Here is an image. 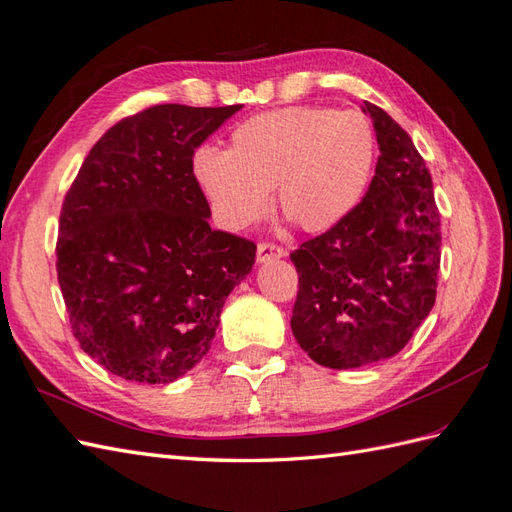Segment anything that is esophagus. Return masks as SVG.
Here are the masks:
<instances>
[{
    "mask_svg": "<svg viewBox=\"0 0 512 512\" xmlns=\"http://www.w3.org/2000/svg\"><path fill=\"white\" fill-rule=\"evenodd\" d=\"M284 256V249L276 243H258L256 258L258 263H269V260H278Z\"/></svg>",
    "mask_w": 512,
    "mask_h": 512,
    "instance_id": "34e87169",
    "label": "esophagus"
}]
</instances>
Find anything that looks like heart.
I'll use <instances>...</instances> for the list:
<instances>
[{"instance_id":"b5f03b06","label":"heart","mask_w":512,"mask_h":512,"mask_svg":"<svg viewBox=\"0 0 512 512\" xmlns=\"http://www.w3.org/2000/svg\"><path fill=\"white\" fill-rule=\"evenodd\" d=\"M376 134L363 112L297 106L239 123L228 152L199 147L193 178L223 230L239 232L269 210L306 232H326L360 204L376 167Z\"/></svg>"}]
</instances>
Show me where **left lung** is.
Here are the masks:
<instances>
[{
  "label": "left lung",
  "instance_id": "8db88e82",
  "mask_svg": "<svg viewBox=\"0 0 512 512\" xmlns=\"http://www.w3.org/2000/svg\"><path fill=\"white\" fill-rule=\"evenodd\" d=\"M380 147L376 176L339 226L291 254L299 276L291 328L317 365L391 358L430 315L441 265L432 178L410 136L365 102Z\"/></svg>",
  "mask_w": 512,
  "mask_h": 512
}]
</instances>
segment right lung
<instances>
[{
    "mask_svg": "<svg viewBox=\"0 0 512 512\" xmlns=\"http://www.w3.org/2000/svg\"><path fill=\"white\" fill-rule=\"evenodd\" d=\"M241 106L158 104L99 139L60 210L56 269L73 336L115 376L169 384L210 350L256 245L213 230L193 154Z\"/></svg>",
    "mask_w": 512,
    "mask_h": 512,
    "instance_id": "obj_1",
    "label": "right lung"
}]
</instances>
